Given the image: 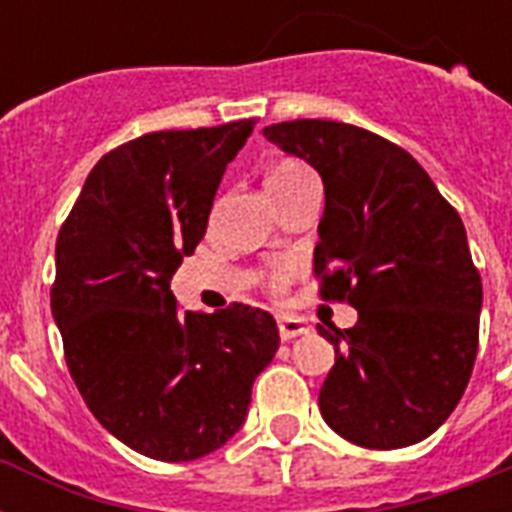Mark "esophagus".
Returning a JSON list of instances; mask_svg holds the SVG:
<instances>
[{
  "label": "esophagus",
  "mask_w": 512,
  "mask_h": 512,
  "mask_svg": "<svg viewBox=\"0 0 512 512\" xmlns=\"http://www.w3.org/2000/svg\"><path fill=\"white\" fill-rule=\"evenodd\" d=\"M308 327H305L303 319H292V316H281L279 319V335L281 340H292L297 335H305Z\"/></svg>",
  "instance_id": "obj_1"
}]
</instances>
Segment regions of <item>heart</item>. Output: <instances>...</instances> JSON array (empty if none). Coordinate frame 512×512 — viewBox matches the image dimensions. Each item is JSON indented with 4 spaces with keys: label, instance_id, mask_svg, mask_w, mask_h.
I'll use <instances>...</instances> for the list:
<instances>
[{
    "label": "heart",
    "instance_id": "1",
    "mask_svg": "<svg viewBox=\"0 0 512 512\" xmlns=\"http://www.w3.org/2000/svg\"><path fill=\"white\" fill-rule=\"evenodd\" d=\"M305 177H313V172L305 167L303 162H297V159H284V162L273 164L268 175H265V185H268V191L273 193V199L281 196L284 191H289L292 185H297ZM289 276H292V268L287 263H276L271 268V276H268V287L271 292L281 295L289 284Z\"/></svg>",
    "mask_w": 512,
    "mask_h": 512
}]
</instances>
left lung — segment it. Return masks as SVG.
<instances>
[{
	"label": "left lung",
	"mask_w": 512,
	"mask_h": 512,
	"mask_svg": "<svg viewBox=\"0 0 512 512\" xmlns=\"http://www.w3.org/2000/svg\"><path fill=\"white\" fill-rule=\"evenodd\" d=\"M263 135L324 180L313 273L321 300L358 311L335 345L319 409L337 436L401 449L436 433L460 404L478 353L481 273L457 209L412 154L374 132L295 119Z\"/></svg>",
	"instance_id": "8db88e82"
}]
</instances>
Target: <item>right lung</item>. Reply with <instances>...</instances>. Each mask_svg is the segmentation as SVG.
<instances>
[{
	"label": "right lung",
	"instance_id": "obj_1",
	"mask_svg": "<svg viewBox=\"0 0 512 512\" xmlns=\"http://www.w3.org/2000/svg\"><path fill=\"white\" fill-rule=\"evenodd\" d=\"M255 130L241 119L162 130L108 151L60 225L50 308L95 420L151 460L215 452L271 364V313L180 311L172 273L207 233L217 185Z\"/></svg>",
	"mask_w": 512,
	"mask_h": 512
}]
</instances>
